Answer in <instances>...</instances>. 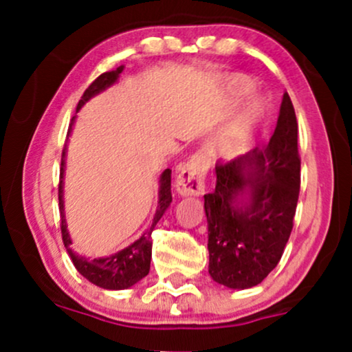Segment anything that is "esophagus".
<instances>
[{
	"instance_id": "esophagus-1",
	"label": "esophagus",
	"mask_w": 352,
	"mask_h": 352,
	"mask_svg": "<svg viewBox=\"0 0 352 352\" xmlns=\"http://www.w3.org/2000/svg\"><path fill=\"white\" fill-rule=\"evenodd\" d=\"M208 162L205 155L195 153L182 165L176 177V190L181 195H201L205 192V176Z\"/></svg>"
}]
</instances>
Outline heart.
<instances>
[{
    "label": "heart",
    "instance_id": "obj_1",
    "mask_svg": "<svg viewBox=\"0 0 352 352\" xmlns=\"http://www.w3.org/2000/svg\"><path fill=\"white\" fill-rule=\"evenodd\" d=\"M254 81L248 78L247 75H232L228 78V93L232 99H242L248 96L254 89ZM267 100L256 96L245 104V107L240 110L237 118L230 124L228 131L224 133L223 139L218 144V152L224 158H234L245 152L248 146L250 134L254 126L261 122V118L266 115Z\"/></svg>",
    "mask_w": 352,
    "mask_h": 352
}]
</instances>
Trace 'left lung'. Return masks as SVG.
Returning a JSON list of instances; mask_svg holds the SVG:
<instances>
[{
	"mask_svg": "<svg viewBox=\"0 0 352 352\" xmlns=\"http://www.w3.org/2000/svg\"><path fill=\"white\" fill-rule=\"evenodd\" d=\"M300 168L298 122L285 93L271 141L216 165V187L205 195L214 282L252 288L277 266L293 229Z\"/></svg>",
	"mask_w": 352,
	"mask_h": 352,
	"instance_id": "left-lung-1",
	"label": "left lung"
}]
</instances>
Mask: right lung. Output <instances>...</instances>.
Segmentation results:
<instances>
[{"label":"right lung","mask_w":352,"mask_h":352,"mask_svg":"<svg viewBox=\"0 0 352 352\" xmlns=\"http://www.w3.org/2000/svg\"><path fill=\"white\" fill-rule=\"evenodd\" d=\"M123 72V65L118 67L117 70L105 72V74L99 75L93 83L88 86V89L85 91L83 96H81L78 107L81 109L83 105L88 102V100L93 98V96L99 94L100 91H104L109 86H112L115 81L118 80L120 74ZM75 117L72 118L70 128L67 131V138L70 136L72 124H74ZM65 152H67V142L64 146V151H62V160H60V176H59V210H60V232H62V240H64V245L69 252L72 263L76 267L81 276L88 278L91 283L98 285L100 288H105V290H124V288L133 287L134 283H138L142 277H146L148 274V269H151V259H152V230L155 229V226L160 218L165 213L168 206L171 204V170L163 171L160 177V190H158V206L157 213L153 216V221L151 228L147 229V232L142 235L141 239H138L136 242L129 245L122 252L112 254V256L107 258H94V259H85L78 258L76 254L72 252L70 245V235L69 230H67L65 224V214H64V195H62V189H64V171H65Z\"/></svg>","instance_id":"obj_1"}]
</instances>
